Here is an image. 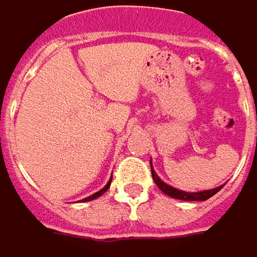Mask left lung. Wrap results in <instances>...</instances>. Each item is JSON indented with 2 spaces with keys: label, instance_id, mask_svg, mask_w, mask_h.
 Here are the masks:
<instances>
[{
  "label": "left lung",
  "instance_id": "obj_1",
  "mask_svg": "<svg viewBox=\"0 0 257 257\" xmlns=\"http://www.w3.org/2000/svg\"><path fill=\"white\" fill-rule=\"evenodd\" d=\"M150 165H152V160H150ZM152 176L153 179H154V182H156V185L166 194V196H169V197L176 198V200H184V201H204V200H207V198H210L212 196H215L219 190H221L222 187L225 185H219V187H216V188H210V190H203V191H194V193H190V191H182V190H178L175 187H172V185H169V184H166V182H163L157 174L154 172V169H153V165H152Z\"/></svg>",
  "mask_w": 257,
  "mask_h": 257
}]
</instances>
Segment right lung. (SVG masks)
Masks as SVG:
<instances>
[{
    "instance_id": "obj_1",
    "label": "right lung",
    "mask_w": 257,
    "mask_h": 257,
    "mask_svg": "<svg viewBox=\"0 0 257 257\" xmlns=\"http://www.w3.org/2000/svg\"><path fill=\"white\" fill-rule=\"evenodd\" d=\"M110 184H111V179H108V182L105 184L104 187H103V188H101L100 191H97V193H94V194H92V196H89V197H85V198H83V200H81V201H91V200H95V198H98V197H100V196H103V194H104L105 191L108 190V187H110Z\"/></svg>"
}]
</instances>
